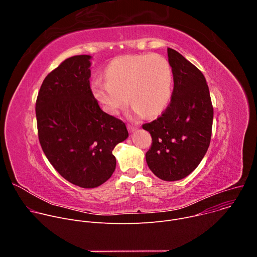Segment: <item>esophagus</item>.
<instances>
[{
  "label": "esophagus",
  "mask_w": 257,
  "mask_h": 257,
  "mask_svg": "<svg viewBox=\"0 0 257 257\" xmlns=\"http://www.w3.org/2000/svg\"><path fill=\"white\" fill-rule=\"evenodd\" d=\"M127 128H128L129 132H134V131L137 129L136 126H133V125H131V124H127Z\"/></svg>",
  "instance_id": "1"
}]
</instances>
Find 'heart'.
I'll return each mask as SVG.
<instances>
[{
    "label": "heart",
    "instance_id": "1",
    "mask_svg": "<svg viewBox=\"0 0 257 257\" xmlns=\"http://www.w3.org/2000/svg\"><path fill=\"white\" fill-rule=\"evenodd\" d=\"M105 78L92 80L90 86L93 96L109 115H117L128 97L136 115L145 112L149 116L160 114L171 99L172 68L158 54L118 57L105 68Z\"/></svg>",
    "mask_w": 257,
    "mask_h": 257
}]
</instances>
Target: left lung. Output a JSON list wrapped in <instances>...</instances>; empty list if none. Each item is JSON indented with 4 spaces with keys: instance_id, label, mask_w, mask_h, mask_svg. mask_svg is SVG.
<instances>
[{
    "instance_id": "left-lung-1",
    "label": "left lung",
    "mask_w": 257,
    "mask_h": 257,
    "mask_svg": "<svg viewBox=\"0 0 257 257\" xmlns=\"http://www.w3.org/2000/svg\"><path fill=\"white\" fill-rule=\"evenodd\" d=\"M174 89L171 102L157 120L142 125L153 138L145 155L151 171L164 181L192 173L210 143L213 107L206 80L199 69L168 48Z\"/></svg>"
}]
</instances>
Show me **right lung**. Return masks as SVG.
I'll use <instances>...</instances> for the list:
<instances>
[{"label":"right lung","instance_id":"obj_1","mask_svg":"<svg viewBox=\"0 0 257 257\" xmlns=\"http://www.w3.org/2000/svg\"><path fill=\"white\" fill-rule=\"evenodd\" d=\"M88 55L66 59L45 78L35 113L49 162L72 184L94 188L116 169L115 146L128 137L125 123L104 113L94 98Z\"/></svg>","mask_w":257,"mask_h":257}]
</instances>
